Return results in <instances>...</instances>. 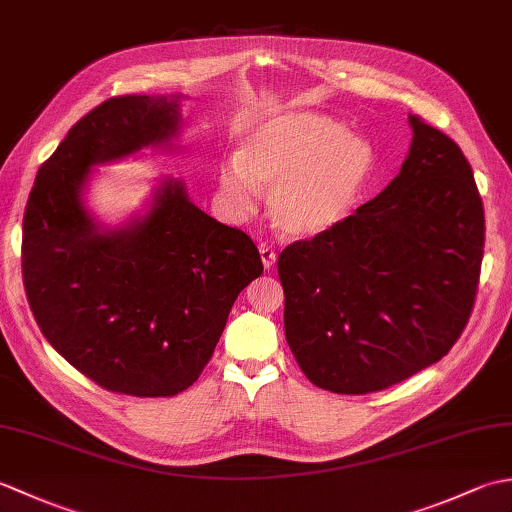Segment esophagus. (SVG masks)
I'll list each match as a JSON object with an SVG mask.
<instances>
[{
  "label": "esophagus",
  "mask_w": 512,
  "mask_h": 512,
  "mask_svg": "<svg viewBox=\"0 0 512 512\" xmlns=\"http://www.w3.org/2000/svg\"><path fill=\"white\" fill-rule=\"evenodd\" d=\"M259 255H262V264L264 268H273L277 262V253L270 244H259Z\"/></svg>",
  "instance_id": "esophagus-1"
}]
</instances>
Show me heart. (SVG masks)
<instances>
[{
	"mask_svg": "<svg viewBox=\"0 0 512 512\" xmlns=\"http://www.w3.org/2000/svg\"><path fill=\"white\" fill-rule=\"evenodd\" d=\"M374 167L363 138L345 134L332 116L297 112L277 116L228 156L217 182L239 215L253 211L257 184L270 187V215L284 233L317 235L350 213Z\"/></svg>",
	"mask_w": 512,
	"mask_h": 512,
	"instance_id": "1",
	"label": "heart"
}]
</instances>
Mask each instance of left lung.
Returning <instances> with one entry per match:
<instances>
[{
	"mask_svg": "<svg viewBox=\"0 0 512 512\" xmlns=\"http://www.w3.org/2000/svg\"><path fill=\"white\" fill-rule=\"evenodd\" d=\"M409 125L385 191L279 255L286 341L332 394H372L438 363L473 312L484 257L473 169L440 129Z\"/></svg>",
	"mask_w": 512,
	"mask_h": 512,
	"instance_id": "8db88e82",
	"label": "left lung"
}]
</instances>
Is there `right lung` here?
I'll use <instances>...</instances> for the list:
<instances>
[{"instance_id": "right-lung-1", "label": "right lung", "mask_w": 512, "mask_h": 512, "mask_svg": "<svg viewBox=\"0 0 512 512\" xmlns=\"http://www.w3.org/2000/svg\"><path fill=\"white\" fill-rule=\"evenodd\" d=\"M178 99L112 96L37 171L24 213L21 275L41 334L96 385L138 398L191 387L239 292L264 273L244 231L200 211L167 180L143 217L99 231L83 209L90 167L167 143Z\"/></svg>"}]
</instances>
